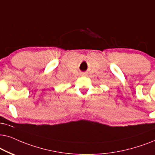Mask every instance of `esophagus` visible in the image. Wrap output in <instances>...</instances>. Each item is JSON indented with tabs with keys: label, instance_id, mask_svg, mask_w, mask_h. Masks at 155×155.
<instances>
[{
	"label": "esophagus",
	"instance_id": "obj_1",
	"mask_svg": "<svg viewBox=\"0 0 155 155\" xmlns=\"http://www.w3.org/2000/svg\"><path fill=\"white\" fill-rule=\"evenodd\" d=\"M85 75H86L85 74H84V73H83V74H81V76H85Z\"/></svg>",
	"mask_w": 155,
	"mask_h": 155
}]
</instances>
